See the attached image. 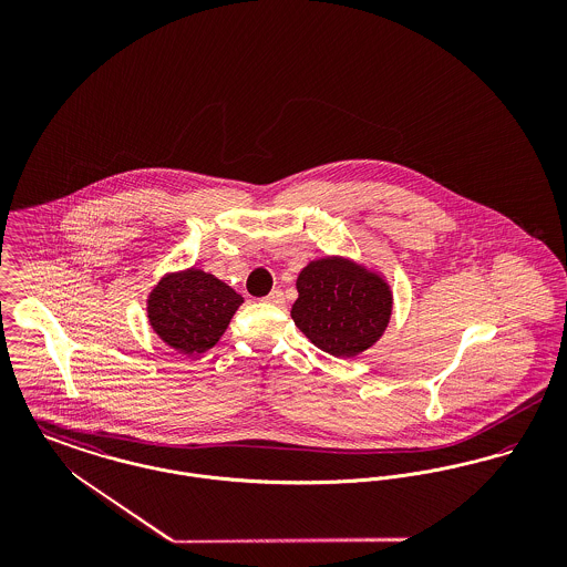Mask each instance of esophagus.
I'll return each mask as SVG.
<instances>
[{"mask_svg":"<svg viewBox=\"0 0 567 567\" xmlns=\"http://www.w3.org/2000/svg\"><path fill=\"white\" fill-rule=\"evenodd\" d=\"M266 301L271 303V306H282L285 303V293L280 289H274L270 296L266 297Z\"/></svg>","mask_w":567,"mask_h":567,"instance_id":"34e87169","label":"esophagus"}]
</instances>
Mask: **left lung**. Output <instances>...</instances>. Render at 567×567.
Here are the masks:
<instances>
[{
    "label": "left lung",
    "instance_id": "obj_1",
    "mask_svg": "<svg viewBox=\"0 0 567 567\" xmlns=\"http://www.w3.org/2000/svg\"><path fill=\"white\" fill-rule=\"evenodd\" d=\"M291 319L321 351L357 357L382 338L393 315V291L378 268L324 255L301 268Z\"/></svg>",
    "mask_w": 567,
    "mask_h": 567
}]
</instances>
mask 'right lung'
Returning a JSON list of instances; mask_svg holds the SVG:
<instances>
[{
    "label": "right lung",
    "mask_w": 567,
    "mask_h": 567,
    "mask_svg": "<svg viewBox=\"0 0 567 567\" xmlns=\"http://www.w3.org/2000/svg\"><path fill=\"white\" fill-rule=\"evenodd\" d=\"M244 303L210 271H167L146 297V319L157 338L183 354L213 349Z\"/></svg>",
    "instance_id": "1"
}]
</instances>
